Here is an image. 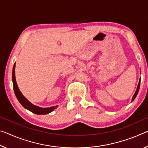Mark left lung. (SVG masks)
I'll list each match as a JSON object with an SVG mask.
<instances>
[{
  "label": "left lung",
  "instance_id": "obj_1",
  "mask_svg": "<svg viewBox=\"0 0 148 148\" xmlns=\"http://www.w3.org/2000/svg\"><path fill=\"white\" fill-rule=\"evenodd\" d=\"M140 80H139V83H138V85L136 90V92L134 93V94L133 97L132 98V101H133L134 99H135L137 95H138V91H139V89H140Z\"/></svg>",
  "mask_w": 148,
  "mask_h": 148
}]
</instances>
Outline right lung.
<instances>
[{
	"label": "right lung",
	"mask_w": 148,
	"mask_h": 148,
	"mask_svg": "<svg viewBox=\"0 0 148 148\" xmlns=\"http://www.w3.org/2000/svg\"><path fill=\"white\" fill-rule=\"evenodd\" d=\"M15 67H16V62L14 63L13 66L12 70V82H13V86H14V93L16 95V97L17 98L18 100L19 101L20 104L22 106L27 110H29V111L32 112L33 113L36 114H49L50 112L54 111L55 109H57L58 107V105L56 106L51 107H40L37 105H35L32 104L31 102L29 101L26 98H25L21 92L20 90L18 88V86L17 85L16 80V77H15Z\"/></svg>",
	"instance_id": "obj_1"
}]
</instances>
